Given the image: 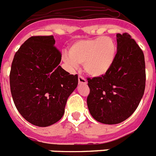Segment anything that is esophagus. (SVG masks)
Wrapping results in <instances>:
<instances>
[{"instance_id": "obj_1", "label": "esophagus", "mask_w": 156, "mask_h": 156, "mask_svg": "<svg viewBox=\"0 0 156 156\" xmlns=\"http://www.w3.org/2000/svg\"><path fill=\"white\" fill-rule=\"evenodd\" d=\"M78 81H79L80 84H87V80L84 79V77L81 76H79L78 77Z\"/></svg>"}]
</instances>
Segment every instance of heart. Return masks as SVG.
Segmentation results:
<instances>
[{"label":"heart","mask_w":156,"mask_h":156,"mask_svg":"<svg viewBox=\"0 0 156 156\" xmlns=\"http://www.w3.org/2000/svg\"><path fill=\"white\" fill-rule=\"evenodd\" d=\"M117 57V45L113 38L103 36L79 40L70 47L64 61L73 69L83 64L84 71L93 77H101L109 73Z\"/></svg>","instance_id":"b5f03b06"}]
</instances>
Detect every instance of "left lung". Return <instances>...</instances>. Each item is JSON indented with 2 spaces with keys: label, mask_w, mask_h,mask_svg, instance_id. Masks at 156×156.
Wrapping results in <instances>:
<instances>
[{
  "label": "left lung",
  "mask_w": 156,
  "mask_h": 156,
  "mask_svg": "<svg viewBox=\"0 0 156 156\" xmlns=\"http://www.w3.org/2000/svg\"><path fill=\"white\" fill-rule=\"evenodd\" d=\"M117 57L113 67L103 76L88 78L89 112L97 122L121 123L137 108L144 93V53L128 33L117 34Z\"/></svg>",
  "instance_id": "obj_1"
}]
</instances>
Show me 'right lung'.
<instances>
[{"label": "right lung", "instance_id": "add662e5", "mask_svg": "<svg viewBox=\"0 0 156 156\" xmlns=\"http://www.w3.org/2000/svg\"><path fill=\"white\" fill-rule=\"evenodd\" d=\"M54 45L53 35L29 38L15 54L9 76L19 113L39 127L62 118L68 98L78 84V76L59 65L62 54Z\"/></svg>", "mask_w": 156, "mask_h": 156}]
</instances>
